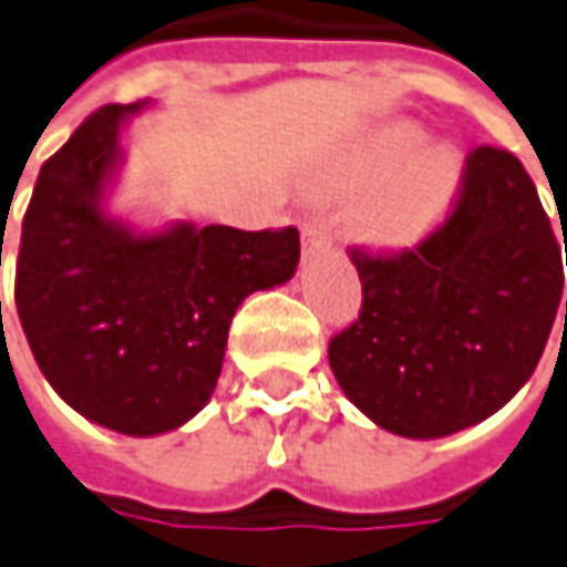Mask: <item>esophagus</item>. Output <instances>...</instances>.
Wrapping results in <instances>:
<instances>
[{"label": "esophagus", "instance_id": "esophagus-1", "mask_svg": "<svg viewBox=\"0 0 567 567\" xmlns=\"http://www.w3.org/2000/svg\"><path fill=\"white\" fill-rule=\"evenodd\" d=\"M329 245H332L329 223L319 217V214L303 217V248H307V251H316V248H329Z\"/></svg>", "mask_w": 567, "mask_h": 567}]
</instances>
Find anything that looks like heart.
I'll use <instances>...</instances> for the list:
<instances>
[{
    "label": "heart",
    "mask_w": 567,
    "mask_h": 567,
    "mask_svg": "<svg viewBox=\"0 0 567 567\" xmlns=\"http://www.w3.org/2000/svg\"><path fill=\"white\" fill-rule=\"evenodd\" d=\"M422 145V130L413 123H394L365 142L344 171L348 188H372ZM460 179L456 157L446 148H429L396 173L372 202H365L360 226L381 245H406L429 229L444 210Z\"/></svg>",
    "instance_id": "heart-1"
}]
</instances>
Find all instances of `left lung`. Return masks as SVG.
Here are the masks:
<instances>
[{
    "label": "left lung",
    "mask_w": 567,
    "mask_h": 567,
    "mask_svg": "<svg viewBox=\"0 0 567 567\" xmlns=\"http://www.w3.org/2000/svg\"><path fill=\"white\" fill-rule=\"evenodd\" d=\"M348 254L363 307L332 334L329 363L375 425L444 437L494 415L534 375L565 269L537 186L512 152L475 145L450 210L419 245Z\"/></svg>",
    "instance_id": "left-lung-1"
}]
</instances>
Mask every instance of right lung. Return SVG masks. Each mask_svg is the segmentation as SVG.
I'll list each match as a JSON object with an SVG mask.
<instances>
[{
    "mask_svg": "<svg viewBox=\"0 0 567 567\" xmlns=\"http://www.w3.org/2000/svg\"><path fill=\"white\" fill-rule=\"evenodd\" d=\"M92 111L42 164L21 223L14 303L64 403L121 434L179 429L217 388L229 322L251 291L291 279L295 226H173L133 235L102 214L123 117Z\"/></svg>",
    "mask_w": 567,
    "mask_h": 567,
    "instance_id": "add662e5",
    "label": "right lung"
}]
</instances>
